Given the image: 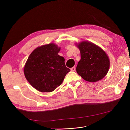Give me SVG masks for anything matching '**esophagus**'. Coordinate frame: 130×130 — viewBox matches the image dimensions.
I'll return each mask as SVG.
<instances>
[{
    "mask_svg": "<svg viewBox=\"0 0 130 130\" xmlns=\"http://www.w3.org/2000/svg\"><path fill=\"white\" fill-rule=\"evenodd\" d=\"M75 69H76L75 67H72L71 69H70V70H71V71H73V72H74L75 70Z\"/></svg>",
    "mask_w": 130,
    "mask_h": 130,
    "instance_id": "34e87169",
    "label": "esophagus"
}]
</instances>
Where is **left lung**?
<instances>
[{
    "label": "left lung",
    "instance_id": "obj_1",
    "mask_svg": "<svg viewBox=\"0 0 130 130\" xmlns=\"http://www.w3.org/2000/svg\"><path fill=\"white\" fill-rule=\"evenodd\" d=\"M79 49L81 60L76 67V72L85 80L95 82L106 75L110 66L109 59L100 46L88 41L76 43Z\"/></svg>",
    "mask_w": 130,
    "mask_h": 130
}]
</instances>
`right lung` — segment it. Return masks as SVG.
<instances>
[{
	"instance_id": "right-lung-1",
	"label": "right lung",
	"mask_w": 130,
	"mask_h": 130,
	"mask_svg": "<svg viewBox=\"0 0 130 130\" xmlns=\"http://www.w3.org/2000/svg\"><path fill=\"white\" fill-rule=\"evenodd\" d=\"M61 48L54 43L38 46L31 53L24 67L26 79L41 92H52L62 84L70 70L63 57L58 53Z\"/></svg>"
}]
</instances>
